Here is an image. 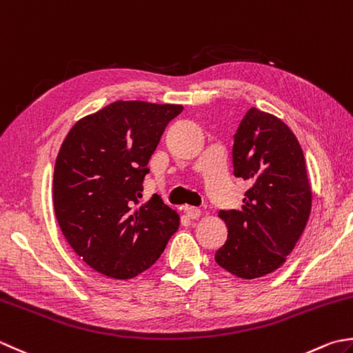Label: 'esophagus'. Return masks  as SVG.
<instances>
[{
  "label": "esophagus",
  "mask_w": 353,
  "mask_h": 353,
  "mask_svg": "<svg viewBox=\"0 0 353 353\" xmlns=\"http://www.w3.org/2000/svg\"><path fill=\"white\" fill-rule=\"evenodd\" d=\"M185 212L190 219H197L200 217V214H202V211L196 208V206H185Z\"/></svg>",
  "instance_id": "obj_1"
}]
</instances>
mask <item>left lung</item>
<instances>
[{"mask_svg": "<svg viewBox=\"0 0 353 353\" xmlns=\"http://www.w3.org/2000/svg\"><path fill=\"white\" fill-rule=\"evenodd\" d=\"M234 176L251 183L241 210L219 211L228 239L217 265L240 279L274 272L305 231L312 191L295 134L277 116L250 108L234 134Z\"/></svg>", "mask_w": 353, "mask_h": 353, "instance_id": "left-lung-1", "label": "left lung"}]
</instances>
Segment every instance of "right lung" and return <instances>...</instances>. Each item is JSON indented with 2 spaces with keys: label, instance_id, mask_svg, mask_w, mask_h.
<instances>
[{
  "label": "right lung",
  "instance_id": "obj_1",
  "mask_svg": "<svg viewBox=\"0 0 353 353\" xmlns=\"http://www.w3.org/2000/svg\"><path fill=\"white\" fill-rule=\"evenodd\" d=\"M182 105L116 101L82 117L61 145L54 216L68 245L96 272L128 280L156 263L179 216L159 196L139 206L142 182Z\"/></svg>",
  "mask_w": 353,
  "mask_h": 353
}]
</instances>
